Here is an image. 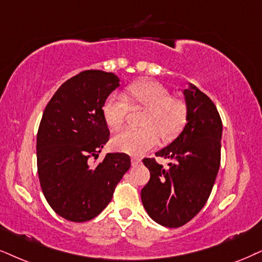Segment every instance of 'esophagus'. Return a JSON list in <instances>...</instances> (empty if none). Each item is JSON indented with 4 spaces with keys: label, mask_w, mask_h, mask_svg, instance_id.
<instances>
[{
    "label": "esophagus",
    "mask_w": 262,
    "mask_h": 262,
    "mask_svg": "<svg viewBox=\"0 0 262 262\" xmlns=\"http://www.w3.org/2000/svg\"><path fill=\"white\" fill-rule=\"evenodd\" d=\"M141 163V159L140 158H137V157H132L131 158V164H132V166H136V165H138V164Z\"/></svg>",
    "instance_id": "34e87169"
}]
</instances>
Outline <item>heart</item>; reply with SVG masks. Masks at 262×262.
I'll list each match as a JSON object with an SVG mask.
<instances>
[{
	"label": "heart",
	"instance_id": "heart-1",
	"mask_svg": "<svg viewBox=\"0 0 262 262\" xmlns=\"http://www.w3.org/2000/svg\"><path fill=\"white\" fill-rule=\"evenodd\" d=\"M131 106H143V130H125L112 138L114 150L130 156H142L163 140L170 141L180 134L187 121V106L180 99L171 98L169 90L156 81H137L126 87L125 96L112 93L103 103V116L112 130L124 124Z\"/></svg>",
	"mask_w": 262,
	"mask_h": 262
}]
</instances>
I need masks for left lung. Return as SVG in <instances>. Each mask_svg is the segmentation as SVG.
Wrapping results in <instances>:
<instances>
[{"label":"left lung","mask_w":262,"mask_h":262,"mask_svg":"<svg viewBox=\"0 0 262 262\" xmlns=\"http://www.w3.org/2000/svg\"><path fill=\"white\" fill-rule=\"evenodd\" d=\"M187 124L175 140L157 151L173 160L169 169L146 158L149 182L141 192L142 204L157 224L181 227L205 205L221 159L222 121L211 99L189 83L183 90Z\"/></svg>","instance_id":"8db88e82"}]
</instances>
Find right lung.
I'll return each instance as SVG.
<instances>
[{
  "label": "right lung",
  "instance_id": "obj_1",
  "mask_svg": "<svg viewBox=\"0 0 262 262\" xmlns=\"http://www.w3.org/2000/svg\"><path fill=\"white\" fill-rule=\"evenodd\" d=\"M119 86L115 74L85 70L57 90L42 115L38 179L47 203L66 220L85 222L101 214L131 166L125 153H106L97 166L89 163L109 140L102 108Z\"/></svg>",
  "mask_w": 262,
  "mask_h": 262
}]
</instances>
